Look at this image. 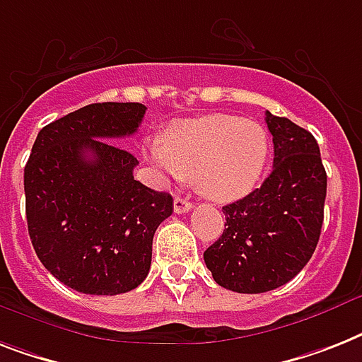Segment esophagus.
<instances>
[{
    "mask_svg": "<svg viewBox=\"0 0 362 362\" xmlns=\"http://www.w3.org/2000/svg\"><path fill=\"white\" fill-rule=\"evenodd\" d=\"M191 206H193V204H191L187 199H184V197H176V199H175V211H176V214H186V211L191 210Z\"/></svg>",
    "mask_w": 362,
    "mask_h": 362,
    "instance_id": "obj_1",
    "label": "esophagus"
}]
</instances>
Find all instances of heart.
<instances>
[{
	"label": "heart",
	"instance_id": "1",
	"mask_svg": "<svg viewBox=\"0 0 362 362\" xmlns=\"http://www.w3.org/2000/svg\"><path fill=\"white\" fill-rule=\"evenodd\" d=\"M148 158L163 175L197 178L202 195L230 202L251 193L266 171L269 137L262 124L232 115H206L173 126Z\"/></svg>",
	"mask_w": 362,
	"mask_h": 362
}]
</instances>
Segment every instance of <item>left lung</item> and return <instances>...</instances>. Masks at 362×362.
Here are the masks:
<instances>
[{
	"label": "left lung",
	"mask_w": 362,
	"mask_h": 362,
	"mask_svg": "<svg viewBox=\"0 0 362 362\" xmlns=\"http://www.w3.org/2000/svg\"><path fill=\"white\" fill-rule=\"evenodd\" d=\"M273 171L247 197L223 206L225 230L204 251L219 286L262 293L292 281L318 245L327 175L314 135L266 111Z\"/></svg>",
	"instance_id": "obj_1"
}]
</instances>
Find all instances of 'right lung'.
<instances>
[{
	"instance_id": "add662e5",
	"label": "right lung",
	"mask_w": 362,
	"mask_h": 362,
	"mask_svg": "<svg viewBox=\"0 0 362 362\" xmlns=\"http://www.w3.org/2000/svg\"><path fill=\"white\" fill-rule=\"evenodd\" d=\"M146 107L104 102L38 132L23 169L28 230L38 260L69 288L117 296L148 275L152 238L173 197L134 178L135 156L110 143L137 132Z\"/></svg>"
}]
</instances>
